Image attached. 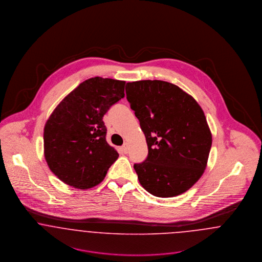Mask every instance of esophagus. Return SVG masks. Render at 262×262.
<instances>
[{"mask_svg": "<svg viewBox=\"0 0 262 262\" xmlns=\"http://www.w3.org/2000/svg\"><path fill=\"white\" fill-rule=\"evenodd\" d=\"M120 149H121V151H122L123 154H127V152H128V145L124 144Z\"/></svg>", "mask_w": 262, "mask_h": 262, "instance_id": "34e87169", "label": "esophagus"}]
</instances>
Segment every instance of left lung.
Returning <instances> with one entry per match:
<instances>
[{"mask_svg":"<svg viewBox=\"0 0 262 262\" xmlns=\"http://www.w3.org/2000/svg\"><path fill=\"white\" fill-rule=\"evenodd\" d=\"M126 97L148 145L135 164L139 182L157 197L187 191L206 168L212 134L204 112L178 85L158 80L127 83Z\"/></svg>","mask_w":262,"mask_h":262,"instance_id":"obj_1","label":"left lung"}]
</instances>
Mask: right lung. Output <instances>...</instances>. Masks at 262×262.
<instances>
[{"label":"right lung","mask_w":262,"mask_h":262,"mask_svg":"<svg viewBox=\"0 0 262 262\" xmlns=\"http://www.w3.org/2000/svg\"><path fill=\"white\" fill-rule=\"evenodd\" d=\"M124 81L91 78L56 107L44 126V157L50 170L78 189L99 184L118 152L106 142L103 115L124 97Z\"/></svg>","instance_id":"obj_1"}]
</instances>
